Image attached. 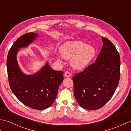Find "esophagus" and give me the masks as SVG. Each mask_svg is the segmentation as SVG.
Listing matches in <instances>:
<instances>
[{"instance_id":"34e87169","label":"esophagus","mask_w":131,"mask_h":131,"mask_svg":"<svg viewBox=\"0 0 131 131\" xmlns=\"http://www.w3.org/2000/svg\"><path fill=\"white\" fill-rule=\"evenodd\" d=\"M64 75H65L66 77L68 78V77H70L71 75V74L69 73V71H66L65 74H64Z\"/></svg>"}]
</instances>
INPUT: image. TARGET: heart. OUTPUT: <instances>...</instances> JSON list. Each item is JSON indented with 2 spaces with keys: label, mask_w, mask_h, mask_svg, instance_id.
Masks as SVG:
<instances>
[{
  "label": "heart",
  "mask_w": 131,
  "mask_h": 131,
  "mask_svg": "<svg viewBox=\"0 0 131 131\" xmlns=\"http://www.w3.org/2000/svg\"><path fill=\"white\" fill-rule=\"evenodd\" d=\"M60 53L66 60H71L70 65L76 70H81L88 66L95 57V47L82 41H68L60 48Z\"/></svg>",
  "instance_id": "obj_1"
}]
</instances>
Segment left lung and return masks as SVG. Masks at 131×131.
Returning <instances> with one entry per match:
<instances>
[{"label":"left lung","instance_id":"left-lung-1","mask_svg":"<svg viewBox=\"0 0 131 131\" xmlns=\"http://www.w3.org/2000/svg\"><path fill=\"white\" fill-rule=\"evenodd\" d=\"M103 46L95 62L73 78L74 93L79 105L93 110L112 98L120 79V56L114 45L102 37Z\"/></svg>","mask_w":131,"mask_h":131}]
</instances>
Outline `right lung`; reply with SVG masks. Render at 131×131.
Listing matches in <instances>:
<instances>
[{
	"label": "right lung",
	"instance_id": "right-lung-1",
	"mask_svg": "<svg viewBox=\"0 0 131 131\" xmlns=\"http://www.w3.org/2000/svg\"><path fill=\"white\" fill-rule=\"evenodd\" d=\"M39 37L29 32L18 38L9 49L7 67L10 88L22 103L37 110H44L53 103L63 80L62 71L54 70L46 62L40 70L32 75L24 73L17 60L19 49L26 48Z\"/></svg>",
	"mask_w": 131,
	"mask_h": 131
}]
</instances>
